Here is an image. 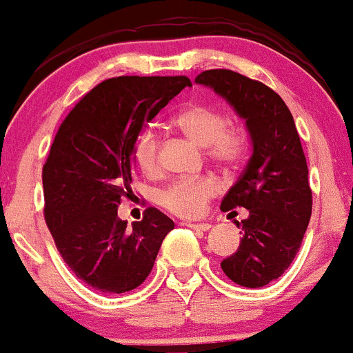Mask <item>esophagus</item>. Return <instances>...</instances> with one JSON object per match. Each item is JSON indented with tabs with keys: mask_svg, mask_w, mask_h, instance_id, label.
<instances>
[{
	"mask_svg": "<svg viewBox=\"0 0 353 353\" xmlns=\"http://www.w3.org/2000/svg\"><path fill=\"white\" fill-rule=\"evenodd\" d=\"M183 226L192 228V230H195V231H209L210 230L209 223H183Z\"/></svg>",
	"mask_w": 353,
	"mask_h": 353,
	"instance_id": "obj_1",
	"label": "esophagus"
}]
</instances>
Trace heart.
I'll list each match as a JSON object with an SVG mask.
<instances>
[{
	"label": "heart",
	"mask_w": 353,
	"mask_h": 353,
	"mask_svg": "<svg viewBox=\"0 0 353 353\" xmlns=\"http://www.w3.org/2000/svg\"><path fill=\"white\" fill-rule=\"evenodd\" d=\"M173 123L201 146L207 148L212 161L223 166H236L250 150V136L239 123H228L219 107L194 101L181 107L173 117ZM159 139L154 127L146 125L134 143V161L143 172L151 173L158 166ZM219 190L212 176L180 178L159 192L158 201L170 212L180 217H199L207 202Z\"/></svg>",
	"instance_id": "heart-1"
}]
</instances>
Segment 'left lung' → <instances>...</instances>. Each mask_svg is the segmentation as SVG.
I'll return each instance as SVG.
<instances>
[{"label": "left lung", "mask_w": 353, "mask_h": 353, "mask_svg": "<svg viewBox=\"0 0 353 353\" xmlns=\"http://www.w3.org/2000/svg\"><path fill=\"white\" fill-rule=\"evenodd\" d=\"M226 98L246 121L253 154L230 188L221 210L245 207L239 248L221 261L224 274L250 289L281 277L292 263L311 219L307 163L292 114L281 97L231 69H209L195 78Z\"/></svg>", "instance_id": "obj_1"}]
</instances>
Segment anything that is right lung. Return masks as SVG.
I'll return each mask as SVG.
<instances>
[{
    "label": "right lung",
    "instance_id": "right-lung-1",
    "mask_svg": "<svg viewBox=\"0 0 353 353\" xmlns=\"http://www.w3.org/2000/svg\"><path fill=\"white\" fill-rule=\"evenodd\" d=\"M185 86L187 76H119L101 81L57 129L42 170L43 217L78 279L122 294L150 275L173 221L148 207L143 221L117 216L130 194L137 134Z\"/></svg>",
    "mask_w": 353,
    "mask_h": 353
}]
</instances>
